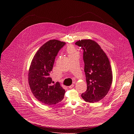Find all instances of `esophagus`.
I'll use <instances>...</instances> for the list:
<instances>
[{"label": "esophagus", "mask_w": 134, "mask_h": 134, "mask_svg": "<svg viewBox=\"0 0 134 134\" xmlns=\"http://www.w3.org/2000/svg\"><path fill=\"white\" fill-rule=\"evenodd\" d=\"M74 87V85L72 84V85H71V86H70L69 87V88H70V89H71V88H73Z\"/></svg>", "instance_id": "34e87169"}]
</instances>
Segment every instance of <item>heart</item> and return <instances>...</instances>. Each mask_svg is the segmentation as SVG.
Wrapping results in <instances>:
<instances>
[{
	"label": "heart",
	"mask_w": 134,
	"mask_h": 134,
	"mask_svg": "<svg viewBox=\"0 0 134 134\" xmlns=\"http://www.w3.org/2000/svg\"><path fill=\"white\" fill-rule=\"evenodd\" d=\"M66 52L68 53V54H69V56H71L72 55L75 54H76L77 52L75 49V48L72 45H69L67 46L66 47Z\"/></svg>",
	"instance_id": "1"
}]
</instances>
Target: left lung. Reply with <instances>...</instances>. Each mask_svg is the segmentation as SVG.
Wrapping results in <instances>:
<instances>
[{
    "label": "left lung",
    "instance_id": "1",
    "mask_svg": "<svg viewBox=\"0 0 134 134\" xmlns=\"http://www.w3.org/2000/svg\"><path fill=\"white\" fill-rule=\"evenodd\" d=\"M83 49L87 89L81 94L87 102L94 103L108 92L113 81L109 59L99 45L91 40H79L75 43Z\"/></svg>",
    "mask_w": 134,
    "mask_h": 134
}]
</instances>
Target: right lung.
Returning a JSON list of instances; mask_svg holds the SVG:
<instances>
[{
    "label": "right lung",
    "instance_id": "right-lung-1",
    "mask_svg": "<svg viewBox=\"0 0 134 134\" xmlns=\"http://www.w3.org/2000/svg\"><path fill=\"white\" fill-rule=\"evenodd\" d=\"M65 42L49 40L43 45L33 58L28 73L29 85L34 96L41 103L52 105L61 102L65 90L50 76L56 57Z\"/></svg>",
    "mask_w": 134,
    "mask_h": 134
}]
</instances>
